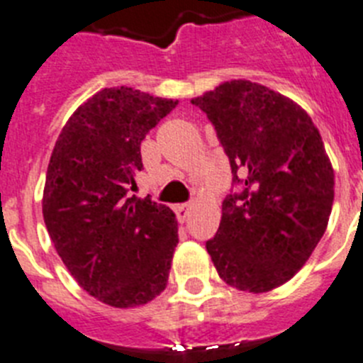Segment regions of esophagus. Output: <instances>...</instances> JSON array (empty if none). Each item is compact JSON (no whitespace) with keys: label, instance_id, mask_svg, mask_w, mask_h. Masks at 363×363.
Wrapping results in <instances>:
<instances>
[{"label":"esophagus","instance_id":"34e87169","mask_svg":"<svg viewBox=\"0 0 363 363\" xmlns=\"http://www.w3.org/2000/svg\"><path fill=\"white\" fill-rule=\"evenodd\" d=\"M191 210H194V202H184V204L175 206V213H177V217L181 218V220H184V218L191 213Z\"/></svg>","mask_w":363,"mask_h":363}]
</instances>
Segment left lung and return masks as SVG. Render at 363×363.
Returning <instances> with one entry per match:
<instances>
[{
  "label": "left lung",
  "mask_w": 363,
  "mask_h": 363,
  "mask_svg": "<svg viewBox=\"0 0 363 363\" xmlns=\"http://www.w3.org/2000/svg\"><path fill=\"white\" fill-rule=\"evenodd\" d=\"M191 103L213 125L233 175L206 242L218 277L250 293L282 286L331 215L335 174L322 137L298 104L251 81H228Z\"/></svg>",
  "instance_id": "1"
}]
</instances>
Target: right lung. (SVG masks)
<instances>
[{"mask_svg": "<svg viewBox=\"0 0 363 363\" xmlns=\"http://www.w3.org/2000/svg\"><path fill=\"white\" fill-rule=\"evenodd\" d=\"M177 103L104 88L68 119L48 162L43 217L55 251L84 291L113 308L150 302L168 282L175 213L132 191L143 139Z\"/></svg>", "mask_w": 363, "mask_h": 363, "instance_id": "obj_1", "label": "right lung"}]
</instances>
